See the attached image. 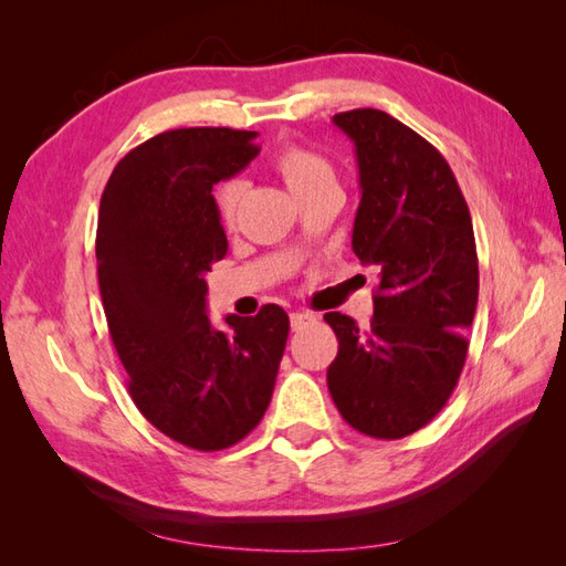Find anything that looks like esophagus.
<instances>
[{"instance_id": "1", "label": "esophagus", "mask_w": 566, "mask_h": 566, "mask_svg": "<svg viewBox=\"0 0 566 566\" xmlns=\"http://www.w3.org/2000/svg\"><path fill=\"white\" fill-rule=\"evenodd\" d=\"M292 331H304L311 323H316L314 314H304V311H298V314H292Z\"/></svg>"}]
</instances>
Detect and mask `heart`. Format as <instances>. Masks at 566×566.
<instances>
[{"label": "heart", "mask_w": 566, "mask_h": 566, "mask_svg": "<svg viewBox=\"0 0 566 566\" xmlns=\"http://www.w3.org/2000/svg\"><path fill=\"white\" fill-rule=\"evenodd\" d=\"M272 170L284 179V185L292 189L296 199H308L321 189L338 187L335 167L321 153L311 150L298 143H286L272 155ZM240 199H243V185L240 182H223L213 191L216 216L226 228H233L238 219Z\"/></svg>", "instance_id": "b5f03b06"}]
</instances>
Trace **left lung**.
Masks as SVG:
<instances>
[{"instance_id": "left-lung-1", "label": "left lung", "mask_w": 566, "mask_h": 566, "mask_svg": "<svg viewBox=\"0 0 566 566\" xmlns=\"http://www.w3.org/2000/svg\"><path fill=\"white\" fill-rule=\"evenodd\" d=\"M355 143L363 199L353 250L379 270L369 328L331 311L338 338L328 391L369 438L428 426L457 387L479 296L474 228L462 189L436 146L379 109L333 116Z\"/></svg>"}]
</instances>
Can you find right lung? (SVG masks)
I'll list each match as a JSON object with an SVG mask.
<instances>
[{
  "mask_svg": "<svg viewBox=\"0 0 566 566\" xmlns=\"http://www.w3.org/2000/svg\"><path fill=\"white\" fill-rule=\"evenodd\" d=\"M255 130L175 128L124 155L99 201L97 274L138 411L167 438L216 452L268 411L290 316H207V272L228 240L211 189L255 158Z\"/></svg>",
  "mask_w": 566,
  "mask_h": 566,
  "instance_id": "right-lung-1",
  "label": "right lung"
}]
</instances>
